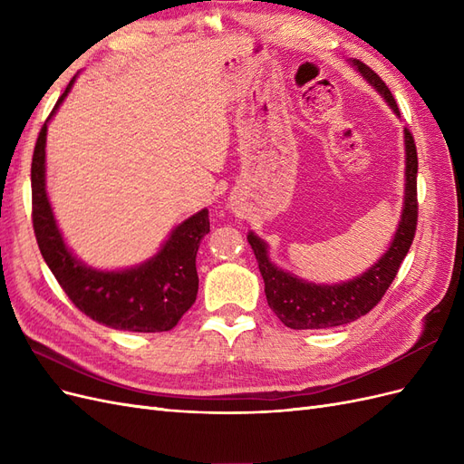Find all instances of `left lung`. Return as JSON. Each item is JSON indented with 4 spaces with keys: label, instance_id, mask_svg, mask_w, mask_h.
<instances>
[{
    "label": "left lung",
    "instance_id": "obj_1",
    "mask_svg": "<svg viewBox=\"0 0 464 464\" xmlns=\"http://www.w3.org/2000/svg\"><path fill=\"white\" fill-rule=\"evenodd\" d=\"M363 79L377 89L392 111L399 116V106L391 91L373 69L360 60H353ZM404 150H406V184L404 205L399 228L392 237L387 254L370 269L343 285H314L278 269L266 256V244L254 232L247 234V242L254 249L259 263V271L265 280V296L275 315L290 329H329L346 325L350 321L366 315L385 296L387 288L395 280L399 266L412 246L418 222V154L412 133L404 128Z\"/></svg>",
    "mask_w": 464,
    "mask_h": 464
}]
</instances>
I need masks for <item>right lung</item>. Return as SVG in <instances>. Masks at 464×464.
<instances>
[{"label": "right lung", "instance_id": "1", "mask_svg": "<svg viewBox=\"0 0 464 464\" xmlns=\"http://www.w3.org/2000/svg\"><path fill=\"white\" fill-rule=\"evenodd\" d=\"M75 77L55 102L36 139L31 166L33 228L40 254L75 307L106 327L133 333H160L178 325L198 298L199 276L195 257L208 234V210L203 208L172 230L160 251L125 271H96L67 249L46 195V131Z\"/></svg>", "mask_w": 464, "mask_h": 464}]
</instances>
